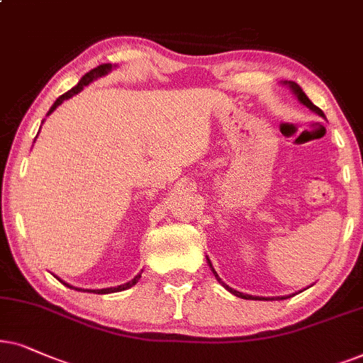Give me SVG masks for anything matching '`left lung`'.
Instances as JSON below:
<instances>
[{
    "label": "left lung",
    "instance_id": "8db88e82",
    "mask_svg": "<svg viewBox=\"0 0 363 363\" xmlns=\"http://www.w3.org/2000/svg\"><path fill=\"white\" fill-rule=\"evenodd\" d=\"M284 84H289V88L292 89V93L297 96V99L301 101V103H302L303 106H307V108L311 109V111H313V113H315V114L322 116V118H325V114L322 113V109H320V108H317V106L313 104L312 101L307 98V94L303 93L302 88H301V86H298L297 83H294V81H289V83H287V81H286V83H284ZM207 264H209L211 270H212V272H214L216 279L219 280V282L222 284V286H224V287L227 289V291H229L230 294H234V296H238V297H240V298H259V301H272V298H274V297H269V298H267V297H252V296H247V294H242V292H238V291H234V289H230L229 286H225V284L222 282V280L219 279V275H217V272H216V270H214V267H212V264H211V260H209V259H207ZM275 298H287V297H275Z\"/></svg>",
    "mask_w": 363,
    "mask_h": 363
}]
</instances>
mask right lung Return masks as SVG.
<instances>
[{"label": "right lung", "instance_id": "obj_1", "mask_svg": "<svg viewBox=\"0 0 363 363\" xmlns=\"http://www.w3.org/2000/svg\"><path fill=\"white\" fill-rule=\"evenodd\" d=\"M113 69V65H109V62H106V65H99L98 67H94V69H91L89 72H86V74L81 77V81L79 83H77L74 88L72 89H69L67 91V93H65L62 96H60V98H57L56 101H55V104L51 106V109L48 111V116H50L52 111H55L57 106H60L62 101H66V99H69V98H72V96L74 94H77L79 93L81 89L84 88V86H88L91 81H94V79H98V77H101V76H104V74H108V72ZM141 279V274H138L136 277H134L133 280H129L128 284H123V286H118V287H109V289H98V291H88V292H94V294H111V292H121V291H125V289H129V287H133L134 284H138V280ZM61 280V279H60ZM62 282V280H61ZM65 284L66 287H69V289H76V287H72V286H69V284H66V282H62ZM76 291H83V292H86L84 289H76Z\"/></svg>", "mask_w": 363, "mask_h": 363}]
</instances>
